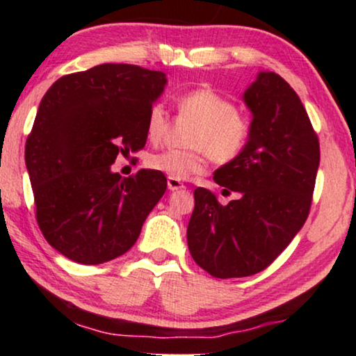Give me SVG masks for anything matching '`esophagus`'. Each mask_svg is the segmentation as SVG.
<instances>
[{
  "label": "esophagus",
  "mask_w": 356,
  "mask_h": 356,
  "mask_svg": "<svg viewBox=\"0 0 356 356\" xmlns=\"http://www.w3.org/2000/svg\"><path fill=\"white\" fill-rule=\"evenodd\" d=\"M167 186L170 191H178V189H184V184L175 178H167Z\"/></svg>",
  "instance_id": "34e87169"
}]
</instances>
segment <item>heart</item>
I'll list each match as a JSON object with an SVG mask.
<instances>
[{"mask_svg":"<svg viewBox=\"0 0 356 356\" xmlns=\"http://www.w3.org/2000/svg\"><path fill=\"white\" fill-rule=\"evenodd\" d=\"M179 113L194 120L186 149H170L149 155L147 165L170 178L186 179L207 168L211 155L217 163H230L245 150L251 136V120L232 100L211 87L184 92L177 100ZM168 115L162 104L152 105L145 120L149 140L159 143L167 133Z\"/></svg>","mask_w":356,"mask_h":356,"instance_id":"obj_1","label":"heart"}]
</instances>
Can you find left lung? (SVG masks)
<instances>
[{
	"label": "left lung",
	"mask_w": 356,
	"mask_h": 356,
	"mask_svg": "<svg viewBox=\"0 0 356 356\" xmlns=\"http://www.w3.org/2000/svg\"><path fill=\"white\" fill-rule=\"evenodd\" d=\"M243 102L252 115L250 140L213 173L238 197L223 206L197 188L186 232L193 259L217 279L257 274L274 262L308 218L319 168L318 136L289 82L257 72Z\"/></svg>",
	"instance_id": "1"
}]
</instances>
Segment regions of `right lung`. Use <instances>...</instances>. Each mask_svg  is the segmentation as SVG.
Returning <instances> with one entry per match:
<instances>
[{
  "label": "right lung",
  "instance_id": "right-lung-1",
  "mask_svg": "<svg viewBox=\"0 0 356 356\" xmlns=\"http://www.w3.org/2000/svg\"><path fill=\"white\" fill-rule=\"evenodd\" d=\"M167 76L105 63L63 76L38 105L26 167L45 240L67 259L102 264L131 250L167 178L143 168L111 172L118 154L139 152L145 120Z\"/></svg>",
  "mask_w": 356,
  "mask_h": 356
}]
</instances>
